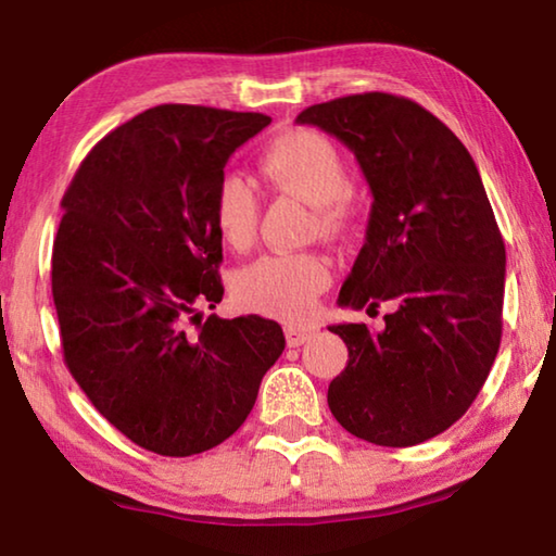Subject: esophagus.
I'll return each mask as SVG.
<instances>
[{"instance_id": "obj_1", "label": "esophagus", "mask_w": 556, "mask_h": 556, "mask_svg": "<svg viewBox=\"0 0 556 556\" xmlns=\"http://www.w3.org/2000/svg\"><path fill=\"white\" fill-rule=\"evenodd\" d=\"M285 333H287L289 348H299L316 333V328L314 326H287Z\"/></svg>"}]
</instances>
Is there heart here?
I'll return each mask as SVG.
<instances>
[{
    "instance_id": "b5f03b06",
    "label": "heart",
    "mask_w": 556,
    "mask_h": 556,
    "mask_svg": "<svg viewBox=\"0 0 556 556\" xmlns=\"http://www.w3.org/2000/svg\"><path fill=\"white\" fill-rule=\"evenodd\" d=\"M269 184L296 193L314 205V218L324 232H341L351 220L348 174L338 149L312 129L279 135L260 159ZM211 215L218 238L230 250H248L257 235V193L242 176L223 174L215 184ZM331 287V262L318 252L267 255L242 267L232 277V296L242 308L279 321H304L316 299Z\"/></svg>"
}]
</instances>
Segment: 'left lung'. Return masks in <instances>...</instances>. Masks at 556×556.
<instances>
[{"label": "left lung", "instance_id": "8db88e82", "mask_svg": "<svg viewBox=\"0 0 556 556\" xmlns=\"http://www.w3.org/2000/svg\"><path fill=\"white\" fill-rule=\"evenodd\" d=\"M296 122L341 139L372 191L338 301L392 304L380 333L328 326L348 345L328 407L370 444H421L464 417L501 348L505 242L481 174L444 122L390 92L321 102Z\"/></svg>", "mask_w": 556, "mask_h": 556}]
</instances>
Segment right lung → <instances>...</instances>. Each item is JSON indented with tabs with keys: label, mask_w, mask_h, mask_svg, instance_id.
Instances as JSON below:
<instances>
[{
	"label": "right lung",
	"mask_w": 556,
	"mask_h": 556,
	"mask_svg": "<svg viewBox=\"0 0 556 556\" xmlns=\"http://www.w3.org/2000/svg\"><path fill=\"white\" fill-rule=\"evenodd\" d=\"M271 117L159 105L90 149L65 191L51 289L63 361L112 427L162 456L232 437L285 351L260 316L201 321L223 299L211 201Z\"/></svg>",
	"instance_id": "right-lung-1"
}]
</instances>
